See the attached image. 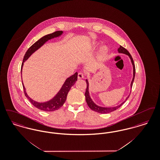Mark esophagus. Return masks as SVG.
Instances as JSON below:
<instances>
[{
	"label": "esophagus",
	"instance_id": "1",
	"mask_svg": "<svg viewBox=\"0 0 160 160\" xmlns=\"http://www.w3.org/2000/svg\"><path fill=\"white\" fill-rule=\"evenodd\" d=\"M84 73H83V72H79L78 73V79L83 78H84Z\"/></svg>",
	"mask_w": 160,
	"mask_h": 160
}]
</instances>
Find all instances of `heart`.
I'll list each match as a JSON object with an SVG mask.
<instances>
[{"label":"heart","instance_id":"heart-1","mask_svg":"<svg viewBox=\"0 0 160 160\" xmlns=\"http://www.w3.org/2000/svg\"><path fill=\"white\" fill-rule=\"evenodd\" d=\"M107 49L106 47H103V48H102V50H101V52H102V53H105Z\"/></svg>","mask_w":160,"mask_h":160}]
</instances>
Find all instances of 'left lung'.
<instances>
[{"instance_id":"1","label":"left lung","mask_w":160,"mask_h":160,"mask_svg":"<svg viewBox=\"0 0 160 160\" xmlns=\"http://www.w3.org/2000/svg\"><path fill=\"white\" fill-rule=\"evenodd\" d=\"M118 52H119V53L126 54L128 55V56H129V58H130V59L131 61V62H132V66H133V78H132V82L131 83V88H132V84H133V82H134V77H135V74H136V68H135V65H134V61H133V59H132L131 55L128 52V51L126 48L123 47L122 46H120V47L118 48ZM86 84H87V88H86V92H85L84 95H85L86 101V102L88 104V106H89V107L91 110L96 112H98L99 113L105 114V113H110V112H112L113 111L116 110V109L119 108L121 106L122 104L129 98V95L127 98V99H125V101L124 102H123L121 105H119L118 106L114 107H102L98 106H97L93 102V101L92 100L90 96H89V83H88V80H86Z\"/></svg>"}]
</instances>
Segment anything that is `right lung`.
<instances>
[{
	"label": "right lung",
	"instance_id": "1",
	"mask_svg": "<svg viewBox=\"0 0 160 160\" xmlns=\"http://www.w3.org/2000/svg\"><path fill=\"white\" fill-rule=\"evenodd\" d=\"M62 33H63L62 31H56L50 34H48L46 36L40 38L32 46H31L29 47V48L27 50L26 53L24 54V56L23 58V63H22V67H21L22 71V68H23V63L31 56L32 54L34 53L36 50H37L39 48H40L48 40L55 38V37H59L62 34ZM77 74H78V73L76 72L74 75L68 77L66 80L64 84H63L61 90L56 94V95L53 98L47 101V102H38L35 101L33 99H31V98L26 93L25 88H24L23 83L24 95L34 106L38 108V109L41 110L45 111V112H52V111L58 110L59 108H61V107L63 106V104L65 102L67 95L68 93V92L69 91L71 88L75 84L77 80Z\"/></svg>",
	"mask_w": 160,
	"mask_h": 160
}]
</instances>
